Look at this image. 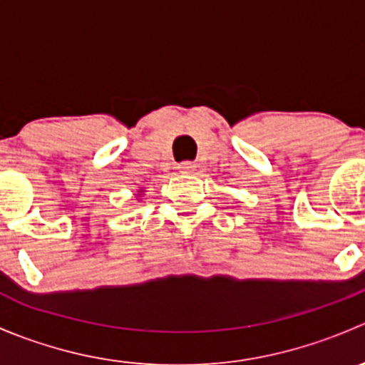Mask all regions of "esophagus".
Segmentation results:
<instances>
[{"instance_id":"34e87169","label":"esophagus","mask_w":365,"mask_h":365,"mask_svg":"<svg viewBox=\"0 0 365 365\" xmlns=\"http://www.w3.org/2000/svg\"><path fill=\"white\" fill-rule=\"evenodd\" d=\"M178 169L180 173H192L196 169V164L194 162H180Z\"/></svg>"}]
</instances>
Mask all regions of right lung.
<instances>
[{
    "instance_id": "right-lung-1",
    "label": "right lung",
    "mask_w": 365,
    "mask_h": 365,
    "mask_svg": "<svg viewBox=\"0 0 365 365\" xmlns=\"http://www.w3.org/2000/svg\"><path fill=\"white\" fill-rule=\"evenodd\" d=\"M138 192H145V190H143V189H139ZM141 196H143V194H138V197H141Z\"/></svg>"
}]
</instances>
